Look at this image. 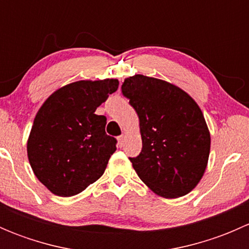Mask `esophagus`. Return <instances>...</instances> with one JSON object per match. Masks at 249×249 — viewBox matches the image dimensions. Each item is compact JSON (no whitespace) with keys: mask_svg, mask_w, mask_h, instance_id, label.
<instances>
[{"mask_svg":"<svg viewBox=\"0 0 249 249\" xmlns=\"http://www.w3.org/2000/svg\"><path fill=\"white\" fill-rule=\"evenodd\" d=\"M125 139H126V137H125V135H122V136L118 137V145H119V147H123V145H124Z\"/></svg>","mask_w":249,"mask_h":249,"instance_id":"34e87169","label":"esophagus"}]
</instances>
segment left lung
Here are the masks:
<instances>
[{"instance_id": "left-lung-1", "label": "left lung", "mask_w": 249, "mask_h": 249, "mask_svg": "<svg viewBox=\"0 0 249 249\" xmlns=\"http://www.w3.org/2000/svg\"><path fill=\"white\" fill-rule=\"evenodd\" d=\"M122 91L139 115L142 150L130 158L143 183L164 199L189 194L201 180L211 135L199 105L177 85L135 74Z\"/></svg>"}]
</instances>
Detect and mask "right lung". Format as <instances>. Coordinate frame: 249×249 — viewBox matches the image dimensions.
<instances>
[{
  "instance_id": "obj_1",
  "label": "right lung",
  "mask_w": 249,
  "mask_h": 249,
  "mask_svg": "<svg viewBox=\"0 0 249 249\" xmlns=\"http://www.w3.org/2000/svg\"><path fill=\"white\" fill-rule=\"evenodd\" d=\"M119 80H78L55 90L35 117L27 158L35 176L57 196L79 194L96 182L117 150L97 107L117 91Z\"/></svg>"
}]
</instances>
